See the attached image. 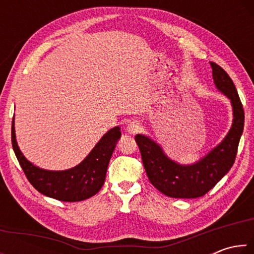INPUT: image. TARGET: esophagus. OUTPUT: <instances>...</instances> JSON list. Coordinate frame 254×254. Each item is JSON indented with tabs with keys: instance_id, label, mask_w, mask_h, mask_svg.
I'll return each instance as SVG.
<instances>
[{
	"instance_id": "1",
	"label": "esophagus",
	"mask_w": 254,
	"mask_h": 254,
	"mask_svg": "<svg viewBox=\"0 0 254 254\" xmlns=\"http://www.w3.org/2000/svg\"><path fill=\"white\" fill-rule=\"evenodd\" d=\"M127 130L128 133H131V134H135V133L139 132L141 130V126L140 123L137 121H132L127 124Z\"/></svg>"
}]
</instances>
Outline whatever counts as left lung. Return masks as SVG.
<instances>
[{
	"label": "left lung",
	"instance_id": "8db88e82",
	"mask_svg": "<svg viewBox=\"0 0 254 254\" xmlns=\"http://www.w3.org/2000/svg\"><path fill=\"white\" fill-rule=\"evenodd\" d=\"M216 87L231 100L233 124L225 139L207 156L190 166H182L163 153L148 136L136 134L135 142L148 178L159 191L173 198H197L208 192L229 173L235 161L240 137L244 127V110L235 85L227 72L210 62Z\"/></svg>",
	"mask_w": 254,
	"mask_h": 254
}]
</instances>
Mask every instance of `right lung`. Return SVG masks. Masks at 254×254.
Wrapping results in <instances>:
<instances>
[{
  "label": "right lung",
  "instance_id": "right-lung-1",
  "mask_svg": "<svg viewBox=\"0 0 254 254\" xmlns=\"http://www.w3.org/2000/svg\"><path fill=\"white\" fill-rule=\"evenodd\" d=\"M11 135L12 147L21 168L38 191L62 201H80L100 191L121 131L119 127L111 128L78 166L64 171L40 169L24 158L15 140L14 121H12Z\"/></svg>",
  "mask_w": 254,
  "mask_h": 254
}]
</instances>
